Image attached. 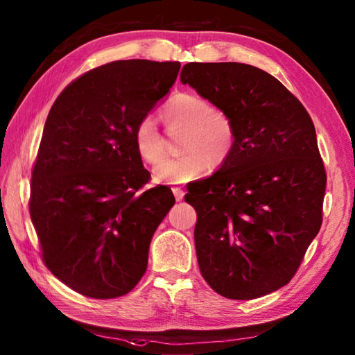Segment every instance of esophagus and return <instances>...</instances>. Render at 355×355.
<instances>
[{
    "label": "esophagus",
    "mask_w": 355,
    "mask_h": 355,
    "mask_svg": "<svg viewBox=\"0 0 355 355\" xmlns=\"http://www.w3.org/2000/svg\"><path fill=\"white\" fill-rule=\"evenodd\" d=\"M172 192H173V197H175L177 201H182L184 198V192L182 187H172Z\"/></svg>",
    "instance_id": "esophagus-1"
}]
</instances>
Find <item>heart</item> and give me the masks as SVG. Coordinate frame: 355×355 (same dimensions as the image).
Listing matches in <instances>:
<instances>
[{
  "label": "heart",
  "instance_id": "obj_1",
  "mask_svg": "<svg viewBox=\"0 0 355 355\" xmlns=\"http://www.w3.org/2000/svg\"><path fill=\"white\" fill-rule=\"evenodd\" d=\"M163 116L169 123L186 126L183 149L177 158H166L164 140L154 117L145 116L134 128V145L143 160L157 164L153 175L157 183L180 184L198 178L230 157L235 148V125L220 110H214L207 101L195 94L173 96L164 105Z\"/></svg>",
  "mask_w": 355,
  "mask_h": 355
}]
</instances>
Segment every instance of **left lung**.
I'll return each mask as SVG.
<instances>
[{"instance_id":"obj_1","label":"left lung","mask_w":355,"mask_h":355,"mask_svg":"<svg viewBox=\"0 0 355 355\" xmlns=\"http://www.w3.org/2000/svg\"><path fill=\"white\" fill-rule=\"evenodd\" d=\"M180 80L235 125L230 157L184 197L197 210L200 271L227 299L266 296L291 281L322 225L327 173L313 120L253 65L189 62Z\"/></svg>"}]
</instances>
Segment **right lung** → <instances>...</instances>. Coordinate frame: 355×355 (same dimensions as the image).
Wrapping results in <instances>:
<instances>
[{
    "label": "right lung",
    "instance_id": "right-lung-1",
    "mask_svg": "<svg viewBox=\"0 0 355 355\" xmlns=\"http://www.w3.org/2000/svg\"><path fill=\"white\" fill-rule=\"evenodd\" d=\"M178 70L180 62L146 59L97 67L59 94L45 120L30 216L45 266L84 296L119 297L139 284L175 202L168 186L139 192L150 173L132 134Z\"/></svg>",
    "mask_w": 355,
    "mask_h": 355
}]
</instances>
